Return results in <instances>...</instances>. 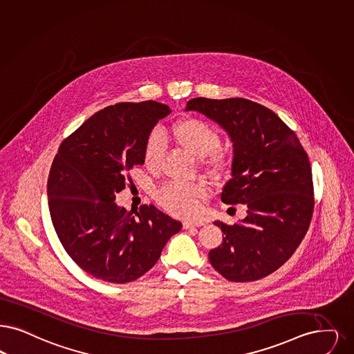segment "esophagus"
Returning <instances> with one entry per match:
<instances>
[{"instance_id": "obj_1", "label": "esophagus", "mask_w": 354, "mask_h": 354, "mask_svg": "<svg viewBox=\"0 0 354 354\" xmlns=\"http://www.w3.org/2000/svg\"><path fill=\"white\" fill-rule=\"evenodd\" d=\"M201 225H204V221H203V220H188V221H184L183 223L184 229L201 227Z\"/></svg>"}]
</instances>
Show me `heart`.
I'll use <instances>...</instances> for the list:
<instances>
[{
    "label": "heart",
    "mask_w": 354,
    "mask_h": 354,
    "mask_svg": "<svg viewBox=\"0 0 354 354\" xmlns=\"http://www.w3.org/2000/svg\"><path fill=\"white\" fill-rule=\"evenodd\" d=\"M172 136L178 145L189 153L201 158V165L207 170L221 174L230 169L232 159L220 150L221 136L216 127L196 117H185L172 125ZM165 154V141L158 131L149 134L143 145V165L149 170L156 171ZM208 196V187L203 180L192 183L166 184L156 191L159 205L178 217H192L200 211V204Z\"/></svg>",
    "instance_id": "b5f03b06"
}]
</instances>
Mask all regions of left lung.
<instances>
[{
  "label": "left lung",
  "mask_w": 354,
  "mask_h": 354,
  "mask_svg": "<svg viewBox=\"0 0 354 354\" xmlns=\"http://www.w3.org/2000/svg\"><path fill=\"white\" fill-rule=\"evenodd\" d=\"M185 111L205 114L227 130L234 156L221 201L232 208L248 207L239 224L214 221L224 239L209 252V262L230 282L265 278L294 254L311 224L315 196L308 156L294 130L254 101L196 97Z\"/></svg>",
  "instance_id": "obj_1"
}]
</instances>
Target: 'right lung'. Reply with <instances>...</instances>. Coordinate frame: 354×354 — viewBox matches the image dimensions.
Listing matches in <instances>:
<instances>
[{
  "label": "right lung",
  "instance_id": "add662e5",
  "mask_svg": "<svg viewBox=\"0 0 354 354\" xmlns=\"http://www.w3.org/2000/svg\"><path fill=\"white\" fill-rule=\"evenodd\" d=\"M171 109L156 101L118 102L88 118L60 143L47 195L57 237L72 261L105 282H133L151 269L182 223L154 205H115L143 145Z\"/></svg>",
  "mask_w": 354,
  "mask_h": 354
}]
</instances>
